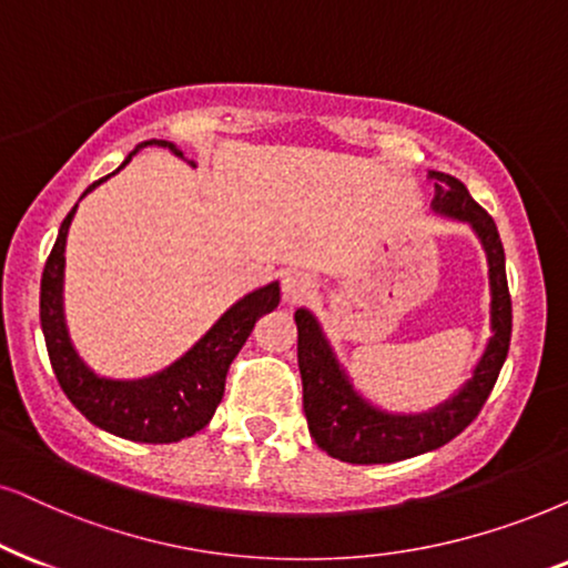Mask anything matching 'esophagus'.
Listing matches in <instances>:
<instances>
[{
    "label": "esophagus",
    "instance_id": "obj_1",
    "mask_svg": "<svg viewBox=\"0 0 568 568\" xmlns=\"http://www.w3.org/2000/svg\"><path fill=\"white\" fill-rule=\"evenodd\" d=\"M314 293V280L304 272H288L283 277V298L285 304H298Z\"/></svg>",
    "mask_w": 568,
    "mask_h": 568
}]
</instances>
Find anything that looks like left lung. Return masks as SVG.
Returning a JSON list of instances; mask_svg holds the SVG:
<instances>
[{
	"label": "left lung",
	"instance_id": "obj_1",
	"mask_svg": "<svg viewBox=\"0 0 568 568\" xmlns=\"http://www.w3.org/2000/svg\"><path fill=\"white\" fill-rule=\"evenodd\" d=\"M435 181L433 212L466 222L483 243L490 283V337L471 377L450 398L427 412H387L372 404L337 358L320 320L306 306L296 308L298 369L304 385L308 433L325 454L348 464H393L450 443L475 422L490 396L511 341V296L506 283V254L490 214L469 196L466 185L445 172L429 170Z\"/></svg>",
	"mask_w": 568,
	"mask_h": 568
}]
</instances>
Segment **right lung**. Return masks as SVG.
Returning a JSON list of instances; mask_svg holds the SVG:
<instances>
[{"label":"right lung","instance_id":"add662e5","mask_svg":"<svg viewBox=\"0 0 568 568\" xmlns=\"http://www.w3.org/2000/svg\"><path fill=\"white\" fill-rule=\"evenodd\" d=\"M143 146H162L170 149L175 156H183L181 149L170 141H143L114 172L123 170ZM106 178L91 183L83 191V196L97 185H102ZM75 210L78 204L62 220L44 275H41V329H44L49 362H52L57 383L70 398V404L104 433L133 443H178L183 437L196 435L199 429L210 425L214 412H217L222 393H225L227 369H231L243 343L248 341L256 320L277 308L280 283L272 280V283L235 301L170 367L139 379L97 375L75 351L68 322H64V243H68Z\"/></svg>","mask_w":568,"mask_h":568}]
</instances>
